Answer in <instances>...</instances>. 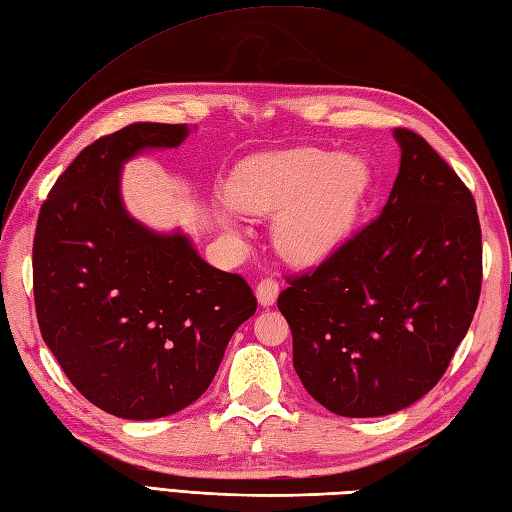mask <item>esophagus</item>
<instances>
[{"label":"esophagus","mask_w":512,"mask_h":512,"mask_svg":"<svg viewBox=\"0 0 512 512\" xmlns=\"http://www.w3.org/2000/svg\"><path fill=\"white\" fill-rule=\"evenodd\" d=\"M255 294H257V301H259V305H264V307L275 305L277 296H279V283H277L275 279H272V277H268V279H261V281L257 283Z\"/></svg>","instance_id":"obj_1"}]
</instances>
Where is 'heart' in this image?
<instances>
[{
	"label": "heart",
	"mask_w": 512,
	"mask_h": 512,
	"mask_svg": "<svg viewBox=\"0 0 512 512\" xmlns=\"http://www.w3.org/2000/svg\"><path fill=\"white\" fill-rule=\"evenodd\" d=\"M373 183L371 165L358 154L316 148L257 154L233 170L231 205L255 216H272L277 251L296 266H316L347 240ZM233 229L229 209L220 211Z\"/></svg>",
	"instance_id": "obj_1"
}]
</instances>
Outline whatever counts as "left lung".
Segmentation results:
<instances>
[{
	"instance_id": "1",
	"label": "left lung",
	"mask_w": 512,
	"mask_h": 512,
	"mask_svg": "<svg viewBox=\"0 0 512 512\" xmlns=\"http://www.w3.org/2000/svg\"><path fill=\"white\" fill-rule=\"evenodd\" d=\"M392 137L401 161L379 216L277 301L305 390L351 419L386 417L427 395L480 299L471 192L423 137L406 128Z\"/></svg>"
}]
</instances>
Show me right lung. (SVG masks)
<instances>
[{
    "instance_id": "obj_1",
    "label": "right lung",
    "mask_w": 512,
    "mask_h": 512,
    "mask_svg": "<svg viewBox=\"0 0 512 512\" xmlns=\"http://www.w3.org/2000/svg\"><path fill=\"white\" fill-rule=\"evenodd\" d=\"M192 130L135 122L93 141L39 213L41 336L80 395L120 419H161L194 403L257 310L248 283L209 266L187 233L154 231L124 205V165L178 148Z\"/></svg>"
}]
</instances>
